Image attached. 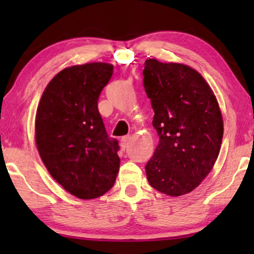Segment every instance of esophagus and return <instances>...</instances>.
Returning a JSON list of instances; mask_svg holds the SVG:
<instances>
[{
  "mask_svg": "<svg viewBox=\"0 0 254 254\" xmlns=\"http://www.w3.org/2000/svg\"><path fill=\"white\" fill-rule=\"evenodd\" d=\"M130 140H131V135H124V136H122V139H121V145H122V148L123 149H126L127 145H128V143H130Z\"/></svg>",
  "mask_w": 254,
  "mask_h": 254,
  "instance_id": "1",
  "label": "esophagus"
}]
</instances>
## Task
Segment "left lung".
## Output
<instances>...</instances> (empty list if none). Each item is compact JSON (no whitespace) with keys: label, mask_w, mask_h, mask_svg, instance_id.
<instances>
[{"label":"left lung","mask_w":254,"mask_h":254,"mask_svg":"<svg viewBox=\"0 0 254 254\" xmlns=\"http://www.w3.org/2000/svg\"><path fill=\"white\" fill-rule=\"evenodd\" d=\"M143 87L154 112L159 143L145 166L151 187L169 196L190 192L220 153L223 119L209 85L183 64L144 63Z\"/></svg>","instance_id":"8db88e82"}]
</instances>
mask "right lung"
<instances>
[{"instance_id":"right-lung-1","label":"right lung","mask_w":254,"mask_h":254,"mask_svg":"<svg viewBox=\"0 0 254 254\" xmlns=\"http://www.w3.org/2000/svg\"><path fill=\"white\" fill-rule=\"evenodd\" d=\"M113 66L91 63L58 72L42 94L36 142L46 168L68 192L93 199L113 187L120 169L119 141L110 137L98 112Z\"/></svg>"}]
</instances>
